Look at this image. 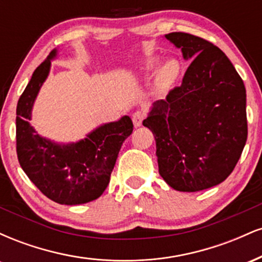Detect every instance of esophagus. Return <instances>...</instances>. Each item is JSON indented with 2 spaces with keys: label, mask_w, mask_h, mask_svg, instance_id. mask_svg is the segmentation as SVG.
I'll list each match as a JSON object with an SVG mask.
<instances>
[{
  "label": "esophagus",
  "mask_w": 262,
  "mask_h": 262,
  "mask_svg": "<svg viewBox=\"0 0 262 262\" xmlns=\"http://www.w3.org/2000/svg\"><path fill=\"white\" fill-rule=\"evenodd\" d=\"M146 117V113L145 111H135V112L133 113V116H132V119H133V123L135 127H139V125H141V122L144 121V118Z\"/></svg>",
  "instance_id": "esophagus-1"
}]
</instances>
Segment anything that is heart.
<instances>
[{"mask_svg":"<svg viewBox=\"0 0 262 262\" xmlns=\"http://www.w3.org/2000/svg\"><path fill=\"white\" fill-rule=\"evenodd\" d=\"M158 59H152L148 64V69H154L158 65ZM180 74V64L176 60H169L162 66L160 74H159V81L162 85H170L177 79Z\"/></svg>","mask_w":262,"mask_h":262,"instance_id":"1","label":"heart"}]
</instances>
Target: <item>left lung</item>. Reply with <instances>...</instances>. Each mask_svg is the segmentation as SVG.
I'll use <instances>...</instances> for the list:
<instances>
[{"instance_id": "1", "label": "left lung", "mask_w": 262, "mask_h": 262, "mask_svg": "<svg viewBox=\"0 0 262 262\" xmlns=\"http://www.w3.org/2000/svg\"><path fill=\"white\" fill-rule=\"evenodd\" d=\"M194 58L181 86L152 104L143 122L156 141L159 173L181 192L217 186L233 172L248 139L246 91L227 55L206 39L165 35Z\"/></svg>"}]
</instances>
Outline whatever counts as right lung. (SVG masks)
Wrapping results in <instances>:
<instances>
[{
  "label": "right lung",
  "mask_w": 262,
  "mask_h": 262,
  "mask_svg": "<svg viewBox=\"0 0 262 262\" xmlns=\"http://www.w3.org/2000/svg\"><path fill=\"white\" fill-rule=\"evenodd\" d=\"M55 54L53 50L35 69L18 100L16 149L20 167L41 193L59 204L75 206L91 202L103 193L123 141L133 132V122L125 116L69 145H58L39 137L28 121Z\"/></svg>",
  "instance_id": "obj_1"
}]
</instances>
